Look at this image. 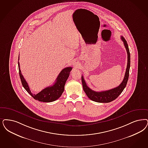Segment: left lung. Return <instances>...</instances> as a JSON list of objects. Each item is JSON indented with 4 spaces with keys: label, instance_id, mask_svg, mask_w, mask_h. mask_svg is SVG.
Listing matches in <instances>:
<instances>
[{
    "label": "left lung",
    "instance_id": "obj_1",
    "mask_svg": "<svg viewBox=\"0 0 148 148\" xmlns=\"http://www.w3.org/2000/svg\"><path fill=\"white\" fill-rule=\"evenodd\" d=\"M121 38L122 41L123 42L124 46L125 47L127 53V65L123 80L120 84V85H119V86L107 91L96 92L92 90L90 88L87 86L86 83L84 79V77L83 76L82 77V84L84 91L86 94L87 96L93 101L98 103H109L112 102L115 100L116 98H117L118 96L122 93L127 85L130 68V53L127 41L123 36H121Z\"/></svg>",
    "mask_w": 148,
    "mask_h": 148
}]
</instances>
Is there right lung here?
Segmentation results:
<instances>
[{
  "mask_svg": "<svg viewBox=\"0 0 148 148\" xmlns=\"http://www.w3.org/2000/svg\"><path fill=\"white\" fill-rule=\"evenodd\" d=\"M18 66L22 86L34 99L42 102H53L61 96L64 90L66 82L69 76L70 72L72 69L71 67H66L64 68L59 74L55 84L52 86L45 88L37 94H33L31 92L29 87L21 73L19 62H18Z\"/></svg>",
  "mask_w": 148,
  "mask_h": 148,
  "instance_id": "1",
  "label": "right lung"
}]
</instances>
